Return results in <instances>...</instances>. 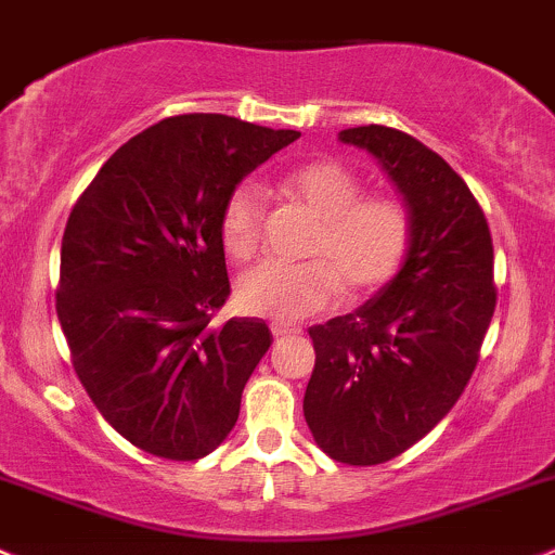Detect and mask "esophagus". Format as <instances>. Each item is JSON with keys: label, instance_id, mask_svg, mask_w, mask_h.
I'll use <instances>...</instances> for the list:
<instances>
[{"label": "esophagus", "instance_id": "34e87169", "mask_svg": "<svg viewBox=\"0 0 555 555\" xmlns=\"http://www.w3.org/2000/svg\"><path fill=\"white\" fill-rule=\"evenodd\" d=\"M272 328V334H275V339H283V336H296V334H301V328L299 325H291V323H272L270 325Z\"/></svg>", "mask_w": 555, "mask_h": 555}]
</instances>
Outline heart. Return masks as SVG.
I'll return each mask as SVG.
<instances>
[{"instance_id": "b5f03b06", "label": "heart", "mask_w": 555, "mask_h": 555, "mask_svg": "<svg viewBox=\"0 0 555 555\" xmlns=\"http://www.w3.org/2000/svg\"><path fill=\"white\" fill-rule=\"evenodd\" d=\"M278 186L318 219L305 250L312 259L299 264L264 261L245 272L235 291L240 310L296 323L334 307L345 285L350 296H369L401 272L414 235L401 199L387 194L363 197L361 179L334 159L288 170ZM261 221L264 197L259 184L243 181L227 197L219 221L221 243L232 259L245 261L259 250Z\"/></svg>"}]
</instances>
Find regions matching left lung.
Masks as SVG:
<instances>
[{"mask_svg": "<svg viewBox=\"0 0 555 555\" xmlns=\"http://www.w3.org/2000/svg\"><path fill=\"white\" fill-rule=\"evenodd\" d=\"M339 141L382 165L414 235L374 299L310 328L305 420L331 460L379 465L425 438L470 382L496 305L494 248L481 205L441 154L385 125Z\"/></svg>", "mask_w": 555, "mask_h": 555, "instance_id": "obj_1", "label": "left lung"}]
</instances>
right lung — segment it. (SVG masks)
Wrapping results in <instances>:
<instances>
[{
	"instance_id": "1",
	"label": "right lung",
	"mask_w": 555,
	"mask_h": 555,
	"mask_svg": "<svg viewBox=\"0 0 555 555\" xmlns=\"http://www.w3.org/2000/svg\"><path fill=\"white\" fill-rule=\"evenodd\" d=\"M299 135L227 114L159 119L74 205L55 310L90 401L133 447L190 462L235 427L272 334L256 318L210 323L230 296L221 208Z\"/></svg>"
}]
</instances>
